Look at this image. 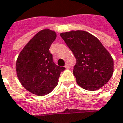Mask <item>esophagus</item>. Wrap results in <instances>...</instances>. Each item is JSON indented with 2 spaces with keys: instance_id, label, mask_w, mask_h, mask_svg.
<instances>
[{
  "instance_id": "34e87169",
  "label": "esophagus",
  "mask_w": 123,
  "mask_h": 123,
  "mask_svg": "<svg viewBox=\"0 0 123 123\" xmlns=\"http://www.w3.org/2000/svg\"><path fill=\"white\" fill-rule=\"evenodd\" d=\"M65 68H67V69H68V68H70V66H69V65H68V63H67V64H66V65H65Z\"/></svg>"
}]
</instances>
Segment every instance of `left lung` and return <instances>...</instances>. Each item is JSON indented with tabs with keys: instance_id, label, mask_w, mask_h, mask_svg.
I'll return each instance as SVG.
<instances>
[{
	"instance_id": "left-lung-1",
	"label": "left lung",
	"mask_w": 123,
	"mask_h": 123,
	"mask_svg": "<svg viewBox=\"0 0 123 123\" xmlns=\"http://www.w3.org/2000/svg\"><path fill=\"white\" fill-rule=\"evenodd\" d=\"M60 35L76 58L73 74L77 84L90 91L98 90L106 84L113 74L114 62L100 40L81 30Z\"/></svg>"
}]
</instances>
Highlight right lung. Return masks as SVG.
<instances>
[{
	"instance_id": "right-lung-1",
	"label": "right lung",
	"mask_w": 123,
	"mask_h": 123,
	"mask_svg": "<svg viewBox=\"0 0 123 123\" xmlns=\"http://www.w3.org/2000/svg\"><path fill=\"white\" fill-rule=\"evenodd\" d=\"M56 37L54 31L41 30L23 48L16 62L17 75L21 85L37 96L50 93L65 69L53 62L49 51Z\"/></svg>"
}]
</instances>
